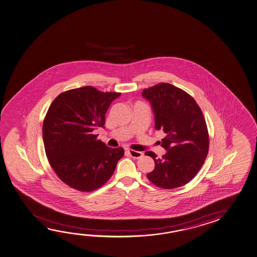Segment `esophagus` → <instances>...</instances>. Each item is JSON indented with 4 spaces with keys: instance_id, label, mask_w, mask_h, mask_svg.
<instances>
[{
    "instance_id": "obj_1",
    "label": "esophagus",
    "mask_w": 257,
    "mask_h": 257,
    "mask_svg": "<svg viewBox=\"0 0 257 257\" xmlns=\"http://www.w3.org/2000/svg\"><path fill=\"white\" fill-rule=\"evenodd\" d=\"M128 153L130 155L132 158H140L143 157V152H140V151H135V150H128Z\"/></svg>"
}]
</instances>
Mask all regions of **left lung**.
<instances>
[{"instance_id":"1","label":"left lung","mask_w":257,"mask_h":257,"mask_svg":"<svg viewBox=\"0 0 257 257\" xmlns=\"http://www.w3.org/2000/svg\"><path fill=\"white\" fill-rule=\"evenodd\" d=\"M143 97L150 103L156 130L166 136L161 146L167 151L162 158L152 151L155 168L147 177L163 189H174L193 179L208 153L209 137L204 115L195 99L170 83L144 89Z\"/></svg>"}]
</instances>
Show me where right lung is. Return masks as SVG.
<instances>
[{"mask_svg": "<svg viewBox=\"0 0 257 257\" xmlns=\"http://www.w3.org/2000/svg\"><path fill=\"white\" fill-rule=\"evenodd\" d=\"M120 95L84 86L62 92L49 107L43 124L44 149L56 174L69 187L98 189L122 158V148L111 149L92 135L104 126L108 107Z\"/></svg>", "mask_w": 257, "mask_h": 257, "instance_id": "right-lung-1", "label": "right lung"}]
</instances>
